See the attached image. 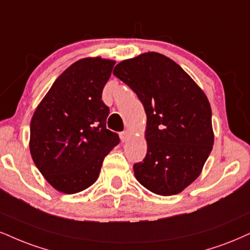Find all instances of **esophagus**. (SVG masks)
Segmentation results:
<instances>
[{"label": "esophagus", "mask_w": 250, "mask_h": 250, "mask_svg": "<svg viewBox=\"0 0 250 250\" xmlns=\"http://www.w3.org/2000/svg\"><path fill=\"white\" fill-rule=\"evenodd\" d=\"M130 138V132L128 131H124L120 133V139H122V141H126Z\"/></svg>", "instance_id": "1"}]
</instances>
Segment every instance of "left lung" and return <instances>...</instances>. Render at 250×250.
I'll return each mask as SVG.
<instances>
[{
  "mask_svg": "<svg viewBox=\"0 0 250 250\" xmlns=\"http://www.w3.org/2000/svg\"><path fill=\"white\" fill-rule=\"evenodd\" d=\"M113 75L137 94L147 116V154L134 163L135 178L156 195L180 193L199 176L213 146L208 97L181 66L156 52L122 61Z\"/></svg>",
  "mask_w": 250,
  "mask_h": 250,
  "instance_id": "8db88e82",
  "label": "left lung"
}]
</instances>
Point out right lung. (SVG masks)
Listing matches in <instances>:
<instances>
[{"label": "right lung", "instance_id": "add662e5", "mask_svg": "<svg viewBox=\"0 0 250 250\" xmlns=\"http://www.w3.org/2000/svg\"><path fill=\"white\" fill-rule=\"evenodd\" d=\"M115 61L85 58L55 80L33 113L30 152L46 181L63 193H76L97 181L103 160L119 144L106 128L109 106L102 92Z\"/></svg>", "mask_w": 250, "mask_h": 250}]
</instances>
